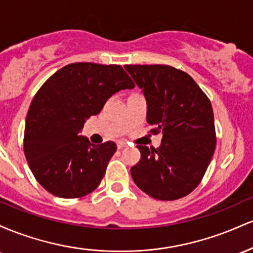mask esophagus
<instances>
[{
    "label": "esophagus",
    "instance_id": "1",
    "mask_svg": "<svg viewBox=\"0 0 253 253\" xmlns=\"http://www.w3.org/2000/svg\"><path fill=\"white\" fill-rule=\"evenodd\" d=\"M124 147H127L126 141H119V143H118V149L121 150V149H124Z\"/></svg>",
    "mask_w": 253,
    "mask_h": 253
}]
</instances>
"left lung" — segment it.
I'll return each instance as SVG.
<instances>
[{
  "label": "left lung",
  "instance_id": "1",
  "mask_svg": "<svg viewBox=\"0 0 253 253\" xmlns=\"http://www.w3.org/2000/svg\"><path fill=\"white\" fill-rule=\"evenodd\" d=\"M125 69L146 97L150 132L163 133L158 149L136 146L141 158L130 169L133 181L153 199H182L202 181L215 150L210 98L187 72L170 65Z\"/></svg>",
  "mask_w": 253,
  "mask_h": 253
}]
</instances>
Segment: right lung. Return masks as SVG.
Masks as SVG:
<instances>
[{
    "label": "right lung",
    "mask_w": 253,
    "mask_h": 253,
    "mask_svg": "<svg viewBox=\"0 0 253 253\" xmlns=\"http://www.w3.org/2000/svg\"><path fill=\"white\" fill-rule=\"evenodd\" d=\"M132 88L134 83L123 66L95 63L65 65L40 86L26 118L24 151L43 189L63 199L96 189L117 144L94 145L81 129L113 94Z\"/></svg>",
    "instance_id": "1"
}]
</instances>
